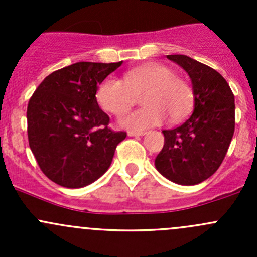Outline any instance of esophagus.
I'll list each match as a JSON object with an SVG mask.
<instances>
[{"mask_svg":"<svg viewBox=\"0 0 257 257\" xmlns=\"http://www.w3.org/2000/svg\"><path fill=\"white\" fill-rule=\"evenodd\" d=\"M145 132H128L129 137H142L144 136Z\"/></svg>","mask_w":257,"mask_h":257,"instance_id":"1","label":"esophagus"}]
</instances>
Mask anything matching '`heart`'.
Returning <instances> with one entry per match:
<instances>
[{
  "label": "heart",
  "mask_w": 257,
  "mask_h": 257,
  "mask_svg": "<svg viewBox=\"0 0 257 257\" xmlns=\"http://www.w3.org/2000/svg\"><path fill=\"white\" fill-rule=\"evenodd\" d=\"M139 95L145 107L119 118V124L132 132L159 125L167 116L170 121L180 120L194 104L190 84L177 77L170 67L160 63L145 64L126 72L124 82L108 77L98 88L97 100L105 112L120 115Z\"/></svg>",
  "instance_id": "heart-1"
}]
</instances>
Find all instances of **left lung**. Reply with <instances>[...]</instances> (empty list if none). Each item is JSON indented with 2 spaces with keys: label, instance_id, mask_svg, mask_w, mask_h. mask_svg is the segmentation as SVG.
<instances>
[{
  "label": "left lung",
  "instance_id": "left-lung-1",
  "mask_svg": "<svg viewBox=\"0 0 257 257\" xmlns=\"http://www.w3.org/2000/svg\"><path fill=\"white\" fill-rule=\"evenodd\" d=\"M183 67L194 90V112L174 129L163 131L164 147L155 168L180 185H195L221 165L235 131V98L224 77L184 54H169Z\"/></svg>",
  "mask_w": 257,
  "mask_h": 257
}]
</instances>
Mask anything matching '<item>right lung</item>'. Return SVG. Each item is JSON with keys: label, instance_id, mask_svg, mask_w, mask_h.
<instances>
[{"label": "right lung", "instance_id": "1", "mask_svg": "<svg viewBox=\"0 0 257 257\" xmlns=\"http://www.w3.org/2000/svg\"><path fill=\"white\" fill-rule=\"evenodd\" d=\"M121 66L78 62L42 80L27 107L28 143L38 167L64 188H83L102 177L125 132L108 126L97 102L98 85Z\"/></svg>", "mask_w": 257, "mask_h": 257}]
</instances>
